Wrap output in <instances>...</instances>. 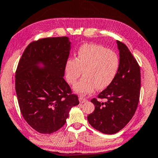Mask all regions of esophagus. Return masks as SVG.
I'll return each instance as SVG.
<instances>
[{
  "label": "esophagus",
  "instance_id": "34e87169",
  "mask_svg": "<svg viewBox=\"0 0 158 158\" xmlns=\"http://www.w3.org/2000/svg\"><path fill=\"white\" fill-rule=\"evenodd\" d=\"M79 101H80V103H84V102H86L87 99L86 98H83V97H80Z\"/></svg>",
  "mask_w": 158,
  "mask_h": 158
}]
</instances>
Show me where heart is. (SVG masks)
I'll use <instances>...</instances> for the list:
<instances>
[{"label": "heart", "instance_id": "obj_1", "mask_svg": "<svg viewBox=\"0 0 158 158\" xmlns=\"http://www.w3.org/2000/svg\"><path fill=\"white\" fill-rule=\"evenodd\" d=\"M120 68L118 55L112 50L95 44H85L79 48L76 59L70 58L65 62V76L75 92L81 95L92 93L96 88L104 89L114 81Z\"/></svg>", "mask_w": 158, "mask_h": 158}]
</instances>
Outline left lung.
I'll use <instances>...</instances> for the list:
<instances>
[{
	"mask_svg": "<svg viewBox=\"0 0 158 158\" xmlns=\"http://www.w3.org/2000/svg\"><path fill=\"white\" fill-rule=\"evenodd\" d=\"M120 68L110 86L91 102L94 111L87 120L96 130L106 134L119 131L129 122L136 111L140 98V69L136 59L123 42L117 41ZM105 98L102 102L100 99Z\"/></svg>",
	"mask_w": 158,
	"mask_h": 158,
	"instance_id": "8db88e82",
	"label": "left lung"
}]
</instances>
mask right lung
Here are the masks:
<instances>
[{"instance_id": "obj_1", "label": "right lung", "mask_w": 158, "mask_h": 158, "mask_svg": "<svg viewBox=\"0 0 158 158\" xmlns=\"http://www.w3.org/2000/svg\"><path fill=\"white\" fill-rule=\"evenodd\" d=\"M71 42L67 37H47L31 42L15 72V91L23 118L43 134L60 129L72 106L79 104L64 78ZM42 62L44 69L37 67Z\"/></svg>"}]
</instances>
